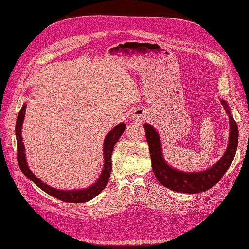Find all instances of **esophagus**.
Wrapping results in <instances>:
<instances>
[{
  "label": "esophagus",
  "mask_w": 249,
  "mask_h": 249,
  "mask_svg": "<svg viewBox=\"0 0 249 249\" xmlns=\"http://www.w3.org/2000/svg\"><path fill=\"white\" fill-rule=\"evenodd\" d=\"M145 116V114H144V111H140V112H137L136 113V114H135V117H136V118H143V117H144Z\"/></svg>",
  "instance_id": "obj_1"
}]
</instances>
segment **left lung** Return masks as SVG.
<instances>
[{"label": "left lung", "mask_w": 249, "mask_h": 249, "mask_svg": "<svg viewBox=\"0 0 249 249\" xmlns=\"http://www.w3.org/2000/svg\"><path fill=\"white\" fill-rule=\"evenodd\" d=\"M221 104L230 117V140L227 150L213 167L201 172H183L169 167L163 159L159 135L152 125L144 124L146 141L149 148L152 168L157 179L170 190L182 193H199L216 185L232 163L238 146V125L232 118L227 103Z\"/></svg>", "instance_id": "1"}]
</instances>
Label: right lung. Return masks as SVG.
Listing matches in <instances>:
<instances>
[{"instance_id": "obj_1", "label": "right lung", "mask_w": 249, "mask_h": 249, "mask_svg": "<svg viewBox=\"0 0 249 249\" xmlns=\"http://www.w3.org/2000/svg\"><path fill=\"white\" fill-rule=\"evenodd\" d=\"M25 112H26V105H24L22 108L20 109L18 115L17 124H16V135H17V143H18V162L19 165V168L22 172H24V175L31 179L32 182H34V184L38 186L41 190H43L46 193L52 195V196H54L59 200H62L64 202H74V203L86 202L95 197L97 194H100L105 189V187L107 186L109 182V178L112 170L111 155L113 152V148H114L115 143L117 142L119 137L122 136V134L125 130V126H126L125 124H117L114 129L110 131V133H108L106 139L104 141L105 164H104V169H103L102 175L100 178L96 180V183L84 190L63 191V190L55 189V188H52L47 184L41 182L38 178H36L33 175L32 171L28 167L27 162H26L24 143H22V138H21V125H22V122H24Z\"/></svg>"}]
</instances>
